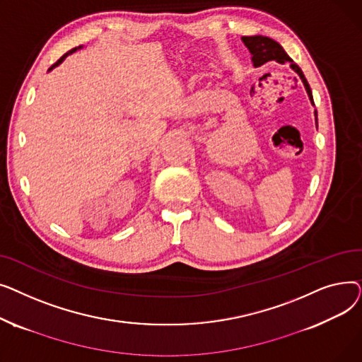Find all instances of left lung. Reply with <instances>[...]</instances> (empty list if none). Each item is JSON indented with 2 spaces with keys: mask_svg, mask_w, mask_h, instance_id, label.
Instances as JSON below:
<instances>
[{
  "mask_svg": "<svg viewBox=\"0 0 362 362\" xmlns=\"http://www.w3.org/2000/svg\"><path fill=\"white\" fill-rule=\"evenodd\" d=\"M242 42L252 54V62H254L255 67H259V66L269 63V62H277L280 64L291 63V67L300 76V79H302L303 85H305V89L308 92V97H310L311 103L314 104L313 92H311V88H310V85L305 79V76H303L302 70L293 63V60L286 54V51L281 48V45L279 42L272 40V37L261 36V35L242 36ZM315 120H317V111H315Z\"/></svg>",
  "mask_w": 362,
  "mask_h": 362,
  "instance_id": "obj_1",
  "label": "left lung"
}]
</instances>
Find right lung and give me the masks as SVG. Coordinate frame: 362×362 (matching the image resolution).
<instances>
[{
  "mask_svg": "<svg viewBox=\"0 0 362 362\" xmlns=\"http://www.w3.org/2000/svg\"><path fill=\"white\" fill-rule=\"evenodd\" d=\"M73 51H76V48H73V49H70V51H69V52H66V54H64V55H63V57H62V59H60V60H59V62H55V64H54V66H59V64H60V63H62V62H63V60H64V59H66V57H67V55H69V54H71V52H73ZM54 66H52V67H54ZM52 67H51V69H52Z\"/></svg>",
  "mask_w": 362,
  "mask_h": 362,
  "instance_id": "obj_1",
  "label": "right lung"
}]
</instances>
